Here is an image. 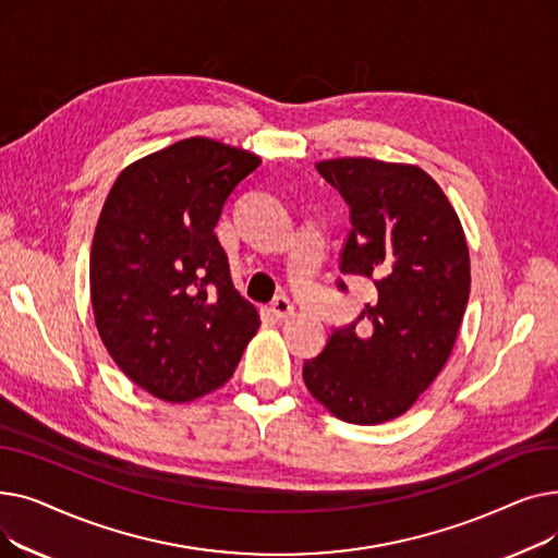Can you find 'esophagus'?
<instances>
[{
    "instance_id": "34e87169",
    "label": "esophagus",
    "mask_w": 558,
    "mask_h": 558,
    "mask_svg": "<svg viewBox=\"0 0 558 558\" xmlns=\"http://www.w3.org/2000/svg\"><path fill=\"white\" fill-rule=\"evenodd\" d=\"M271 314H274L276 320H284V318H289L291 314H294V305H291V301L287 296H278L271 303Z\"/></svg>"
}]
</instances>
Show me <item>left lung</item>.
Returning a JSON list of instances; mask_svg holds the SVG:
<instances>
[{
    "label": "left lung",
    "mask_w": 558,
    "mask_h": 558,
    "mask_svg": "<svg viewBox=\"0 0 558 558\" xmlns=\"http://www.w3.org/2000/svg\"><path fill=\"white\" fill-rule=\"evenodd\" d=\"M316 169L350 205L341 271L377 291L305 362L303 379L337 418L379 425L407 414L444 371L471 294V255L452 203L421 167L332 158ZM362 317L372 320L366 338L356 332Z\"/></svg>",
    "instance_id": "1"
}]
</instances>
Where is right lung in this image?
I'll return each instance as SVG.
<instances>
[{
  "mask_svg": "<svg viewBox=\"0 0 558 558\" xmlns=\"http://www.w3.org/2000/svg\"><path fill=\"white\" fill-rule=\"evenodd\" d=\"M259 156L187 137L112 183L90 253V301L112 362L146 393L192 402L223 387L259 328L215 232Z\"/></svg>",
  "mask_w": 558,
  "mask_h": 558,
  "instance_id": "add662e5",
  "label": "right lung"
}]
</instances>
